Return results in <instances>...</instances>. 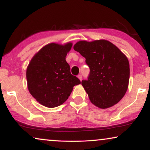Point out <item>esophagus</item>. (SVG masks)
Instances as JSON below:
<instances>
[{
    "label": "esophagus",
    "mask_w": 150,
    "mask_h": 150,
    "mask_svg": "<svg viewBox=\"0 0 150 150\" xmlns=\"http://www.w3.org/2000/svg\"><path fill=\"white\" fill-rule=\"evenodd\" d=\"M77 77H78V78L80 79V80H81V79H82V75H81V74H79V75H77Z\"/></svg>",
    "instance_id": "1"
}]
</instances>
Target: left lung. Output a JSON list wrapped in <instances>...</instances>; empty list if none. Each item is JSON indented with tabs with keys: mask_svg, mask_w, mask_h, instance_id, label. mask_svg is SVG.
Listing matches in <instances>:
<instances>
[{
	"mask_svg": "<svg viewBox=\"0 0 150 150\" xmlns=\"http://www.w3.org/2000/svg\"><path fill=\"white\" fill-rule=\"evenodd\" d=\"M74 50L86 58L90 68L87 80L81 84L92 103L105 109L117 104L126 93L129 79L127 57L110 42L79 41Z\"/></svg>",
	"mask_w": 150,
	"mask_h": 150,
	"instance_id": "1",
	"label": "left lung"
}]
</instances>
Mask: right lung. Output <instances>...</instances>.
<instances>
[{
    "label": "right lung",
    "mask_w": 150,
    "mask_h": 150,
    "mask_svg": "<svg viewBox=\"0 0 150 150\" xmlns=\"http://www.w3.org/2000/svg\"><path fill=\"white\" fill-rule=\"evenodd\" d=\"M72 43L64 45L51 43L35 54L27 69L29 93L40 104L55 108L64 103L74 86L81 83L71 73L66 61Z\"/></svg>",
    "instance_id": "add662e5"
}]
</instances>
